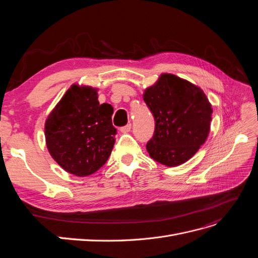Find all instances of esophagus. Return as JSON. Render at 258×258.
Segmentation results:
<instances>
[{
	"instance_id": "1",
	"label": "esophagus",
	"mask_w": 258,
	"mask_h": 258,
	"mask_svg": "<svg viewBox=\"0 0 258 258\" xmlns=\"http://www.w3.org/2000/svg\"><path fill=\"white\" fill-rule=\"evenodd\" d=\"M130 130H131V123H129V124H127V126L120 128V132H122V134H128Z\"/></svg>"
}]
</instances>
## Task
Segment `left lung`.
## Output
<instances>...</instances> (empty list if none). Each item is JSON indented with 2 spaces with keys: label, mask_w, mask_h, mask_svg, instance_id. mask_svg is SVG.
<instances>
[{
  "label": "left lung",
  "mask_w": 258,
  "mask_h": 258,
  "mask_svg": "<svg viewBox=\"0 0 258 258\" xmlns=\"http://www.w3.org/2000/svg\"><path fill=\"white\" fill-rule=\"evenodd\" d=\"M155 118V132L146 150L167 167L190 159L209 136L212 105L198 86L174 74L163 73L143 93Z\"/></svg>",
  "instance_id": "left-lung-1"
}]
</instances>
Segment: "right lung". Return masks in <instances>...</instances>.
Masks as SVG:
<instances>
[{
	"label": "right lung",
	"instance_id": "right-lung-1",
	"mask_svg": "<svg viewBox=\"0 0 258 258\" xmlns=\"http://www.w3.org/2000/svg\"><path fill=\"white\" fill-rule=\"evenodd\" d=\"M112 105L98 101V88L73 84L45 121L46 146L68 173L88 176L110 157L116 129Z\"/></svg>",
	"mask_w": 258,
	"mask_h": 258
}]
</instances>
